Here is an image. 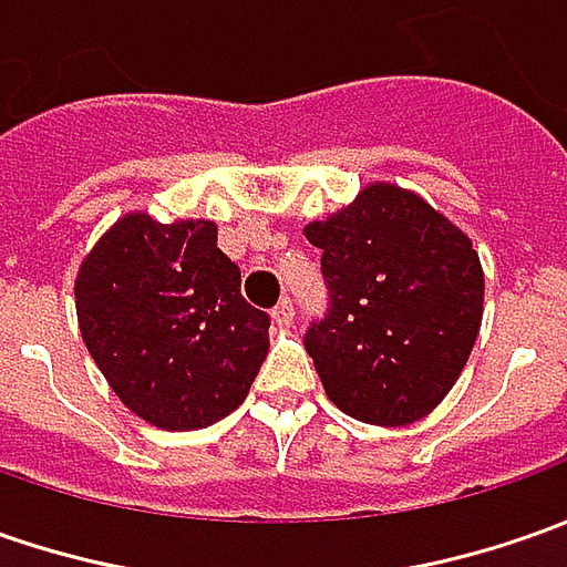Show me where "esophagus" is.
Segmentation results:
<instances>
[{
    "mask_svg": "<svg viewBox=\"0 0 567 567\" xmlns=\"http://www.w3.org/2000/svg\"><path fill=\"white\" fill-rule=\"evenodd\" d=\"M291 320H295V303L288 301V298H282V301L276 303V310H272V322H276L279 329H285V326H291Z\"/></svg>",
    "mask_w": 567,
    "mask_h": 567,
    "instance_id": "obj_1",
    "label": "esophagus"
}]
</instances>
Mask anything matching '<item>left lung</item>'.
<instances>
[{"mask_svg":"<svg viewBox=\"0 0 567 567\" xmlns=\"http://www.w3.org/2000/svg\"><path fill=\"white\" fill-rule=\"evenodd\" d=\"M303 235L322 250L329 313L303 336L348 417L408 426L458 382L483 320L471 238L414 190L373 182Z\"/></svg>","mask_w":567,"mask_h":567,"instance_id":"8db88e82","label":"left lung"}]
</instances>
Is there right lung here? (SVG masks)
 Listing matches in <instances>:
<instances>
[{
  "label": "right lung",
  "instance_id": "1",
  "mask_svg": "<svg viewBox=\"0 0 567 567\" xmlns=\"http://www.w3.org/2000/svg\"><path fill=\"white\" fill-rule=\"evenodd\" d=\"M74 307L112 392L172 433L228 417L269 351V317L241 298L209 219L122 216L78 269Z\"/></svg>",
  "mask_w": 567,
  "mask_h": 567
}]
</instances>
